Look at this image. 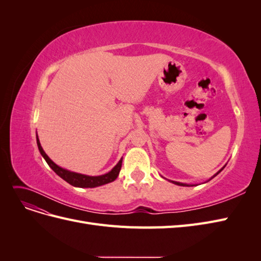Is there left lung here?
<instances>
[{
	"label": "left lung",
	"mask_w": 261,
	"mask_h": 261,
	"mask_svg": "<svg viewBox=\"0 0 261 261\" xmlns=\"http://www.w3.org/2000/svg\"><path fill=\"white\" fill-rule=\"evenodd\" d=\"M222 170H223V169H221V170H220V171L217 173L216 175H218L219 173H220L221 171H222ZM216 175H215V176H216ZM215 176H213V177H215ZM172 183H174V184H176V185H179V186H188V185H186V184H183V183H178V181H172Z\"/></svg>",
	"instance_id": "obj_1"
}]
</instances>
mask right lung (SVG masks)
<instances>
[{
	"mask_svg": "<svg viewBox=\"0 0 261 261\" xmlns=\"http://www.w3.org/2000/svg\"><path fill=\"white\" fill-rule=\"evenodd\" d=\"M37 145L39 148V151L42 154V156L45 159L46 163L50 165V168L57 173V174L62 177L64 180H66L68 184L76 186V187H97V186H101L110 183V181H113L114 179H116V177L120 174V171L122 168V161L123 159H121L118 161V163L115 165V167L110 171L109 173L105 175H100V176H88V175H84V174H78V173L75 172H70L67 171L65 169L60 168L59 165L55 164L50 158L46 155V153L43 151V149L40 145V141L38 139L37 136Z\"/></svg>",
	"mask_w": 261,
	"mask_h": 261,
	"instance_id": "1",
	"label": "right lung"
}]
</instances>
